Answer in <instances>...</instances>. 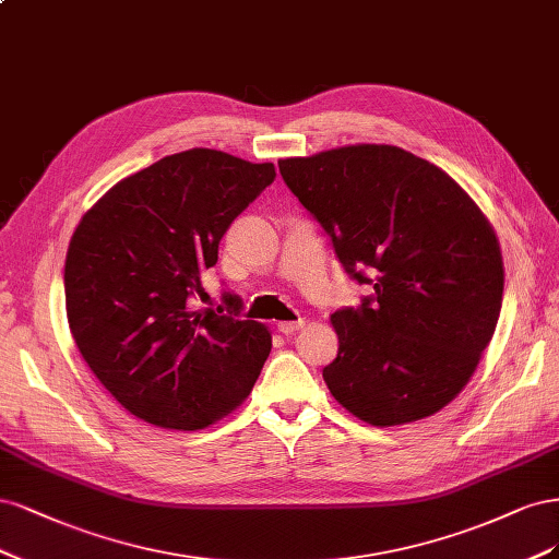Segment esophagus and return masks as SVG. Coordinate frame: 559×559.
Instances as JSON below:
<instances>
[{"instance_id": "1", "label": "esophagus", "mask_w": 559, "mask_h": 559, "mask_svg": "<svg viewBox=\"0 0 559 559\" xmlns=\"http://www.w3.org/2000/svg\"><path fill=\"white\" fill-rule=\"evenodd\" d=\"M306 325V320H293V322H278V332L281 334H295V332H299L301 328Z\"/></svg>"}]
</instances>
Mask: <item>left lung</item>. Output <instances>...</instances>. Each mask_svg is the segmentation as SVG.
<instances>
[{"label":"left lung","instance_id":"1","mask_svg":"<svg viewBox=\"0 0 559 559\" xmlns=\"http://www.w3.org/2000/svg\"><path fill=\"white\" fill-rule=\"evenodd\" d=\"M278 169L346 272L376 293L330 318L332 397L373 427L435 416L469 383L499 320L490 221L443 169L385 143L287 157Z\"/></svg>","mask_w":559,"mask_h":559}]
</instances>
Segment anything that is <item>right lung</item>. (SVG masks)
<instances>
[{
	"mask_svg": "<svg viewBox=\"0 0 559 559\" xmlns=\"http://www.w3.org/2000/svg\"><path fill=\"white\" fill-rule=\"evenodd\" d=\"M274 178L272 162L190 148L122 178L81 218L64 262L69 330L139 420L204 429L253 390L272 332L241 320L234 295L218 311L192 301L223 234Z\"/></svg>",
	"mask_w": 559,
	"mask_h": 559,
	"instance_id": "1",
	"label": "right lung"
}]
</instances>
